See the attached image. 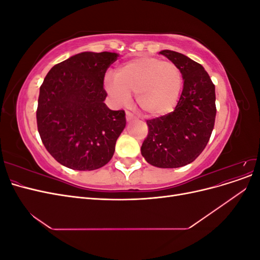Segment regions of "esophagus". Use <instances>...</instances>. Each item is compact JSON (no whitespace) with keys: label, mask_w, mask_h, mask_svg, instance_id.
Instances as JSON below:
<instances>
[{"label":"esophagus","mask_w":260,"mask_h":260,"mask_svg":"<svg viewBox=\"0 0 260 260\" xmlns=\"http://www.w3.org/2000/svg\"><path fill=\"white\" fill-rule=\"evenodd\" d=\"M125 119H127V121H132V120H136L137 117L130 112H125Z\"/></svg>","instance_id":"34e87169"}]
</instances>
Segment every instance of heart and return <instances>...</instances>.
<instances>
[{"label": "heart", "mask_w": 260, "mask_h": 260, "mask_svg": "<svg viewBox=\"0 0 260 260\" xmlns=\"http://www.w3.org/2000/svg\"><path fill=\"white\" fill-rule=\"evenodd\" d=\"M107 93L116 103L125 104L136 93L138 106L148 116H164L176 106L182 89V74L171 61L142 56L123 62L115 77L104 80Z\"/></svg>", "instance_id": "b5f03b06"}]
</instances>
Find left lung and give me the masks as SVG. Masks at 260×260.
Masks as SVG:
<instances>
[{
  "label": "left lung",
  "mask_w": 260,
  "mask_h": 260,
  "mask_svg": "<svg viewBox=\"0 0 260 260\" xmlns=\"http://www.w3.org/2000/svg\"><path fill=\"white\" fill-rule=\"evenodd\" d=\"M159 53L181 70L183 90L174 112L146 120L148 135L141 153L155 167L178 168L194 161L208 143L217 112L215 84L204 67L185 55Z\"/></svg>",
  "instance_id": "1"
}]
</instances>
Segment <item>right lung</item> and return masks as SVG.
I'll use <instances>...</instances> for the list:
<instances>
[{
  "label": "right lung",
  "instance_id": "obj_1",
  "mask_svg": "<svg viewBox=\"0 0 260 260\" xmlns=\"http://www.w3.org/2000/svg\"><path fill=\"white\" fill-rule=\"evenodd\" d=\"M117 57L111 52L79 53L55 65L44 78L38 100V131L62 166L94 170L112 159L125 114L106 106L103 83Z\"/></svg>",
  "mask_w": 260,
  "mask_h": 260
}]
</instances>
